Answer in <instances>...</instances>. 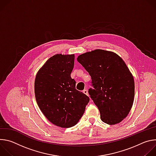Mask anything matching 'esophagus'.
Returning a JSON list of instances; mask_svg holds the SVG:
<instances>
[{"mask_svg": "<svg viewBox=\"0 0 156 156\" xmlns=\"http://www.w3.org/2000/svg\"><path fill=\"white\" fill-rule=\"evenodd\" d=\"M83 93L84 94H86V95H87V96H89V94H88V91H87V90H83Z\"/></svg>", "mask_w": 156, "mask_h": 156, "instance_id": "esophagus-1", "label": "esophagus"}]
</instances>
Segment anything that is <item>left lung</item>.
<instances>
[{"label":"left lung","instance_id":"left-lung-1","mask_svg":"<svg viewBox=\"0 0 156 156\" xmlns=\"http://www.w3.org/2000/svg\"><path fill=\"white\" fill-rule=\"evenodd\" d=\"M77 60L91 76L94 89L88 92L101 120L108 125L121 122L135 97L134 78L123 60L115 52L96 49L80 55Z\"/></svg>","mask_w":156,"mask_h":156}]
</instances>
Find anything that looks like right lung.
<instances>
[{
    "mask_svg": "<svg viewBox=\"0 0 156 156\" xmlns=\"http://www.w3.org/2000/svg\"><path fill=\"white\" fill-rule=\"evenodd\" d=\"M75 55L55 54L37 72L34 81L37 104L48 120L62 128L75 126L82 117L90 98L76 90L71 78Z\"/></svg>",
    "mask_w": 156,
    "mask_h": 156,
    "instance_id": "right-lung-1",
    "label": "right lung"
}]
</instances>
